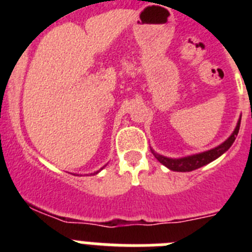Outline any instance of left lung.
Returning a JSON list of instances; mask_svg holds the SVG:
<instances>
[{"label":"left lung","instance_id":"left-lung-1","mask_svg":"<svg viewBox=\"0 0 252 252\" xmlns=\"http://www.w3.org/2000/svg\"><path fill=\"white\" fill-rule=\"evenodd\" d=\"M240 124H241V116H240L239 121H237V125H236L235 130L231 133V136L223 141L221 145L216 146V148L211 149V150L203 151V153L199 154H193V155H189V157L184 158H178V159H174V158H168L164 157V155H160L154 149L150 148L153 155L158 159V161H160L162 165H165L166 168L170 169L173 171H192L195 170L198 168H202V166L207 165L211 161L216 160L217 158H220L222 154L226 153L228 149L231 148V145L233 144V141L236 140V136L239 133L240 130Z\"/></svg>","mask_w":252,"mask_h":252}]
</instances>
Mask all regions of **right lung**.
Returning <instances> with one entry per match:
<instances>
[{"instance_id":"add662e5","label":"right lung","mask_w":252,"mask_h":252,"mask_svg":"<svg viewBox=\"0 0 252 252\" xmlns=\"http://www.w3.org/2000/svg\"><path fill=\"white\" fill-rule=\"evenodd\" d=\"M104 166H106V165H104ZM104 166H103V168H104ZM103 168H101V169H99V170H97V171H95V173H93V175H94V174H98L99 171H101V170H102V169H103Z\"/></svg>"}]
</instances>
